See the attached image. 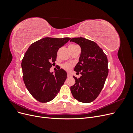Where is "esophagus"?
Wrapping results in <instances>:
<instances>
[{
	"mask_svg": "<svg viewBox=\"0 0 133 133\" xmlns=\"http://www.w3.org/2000/svg\"><path fill=\"white\" fill-rule=\"evenodd\" d=\"M67 75H68V77H71V74H70V73H68L67 74Z\"/></svg>",
	"mask_w": 133,
	"mask_h": 133,
	"instance_id": "34e87169",
	"label": "esophagus"
}]
</instances>
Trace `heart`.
<instances>
[{
    "mask_svg": "<svg viewBox=\"0 0 133 133\" xmlns=\"http://www.w3.org/2000/svg\"><path fill=\"white\" fill-rule=\"evenodd\" d=\"M77 46L78 45H69V46H71V47H75V46ZM73 66V64H71L70 63H64L62 65V67L63 69H64V70H65L66 71H70L72 69Z\"/></svg>",
    "mask_w": 133,
    "mask_h": 133,
    "instance_id": "b5f03b06",
    "label": "heart"
}]
</instances>
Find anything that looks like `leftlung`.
I'll return each mask as SVG.
<instances>
[{"label":"left lung","instance_id":"left-lung-1","mask_svg":"<svg viewBox=\"0 0 133 133\" xmlns=\"http://www.w3.org/2000/svg\"><path fill=\"white\" fill-rule=\"evenodd\" d=\"M70 42L79 44L82 52L79 61L74 68L82 76H73L75 83L70 87L73 97L80 102H92L98 97L108 74V58L97 44L89 39L73 38Z\"/></svg>","mask_w":133,"mask_h":133}]
</instances>
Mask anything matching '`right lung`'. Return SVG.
Segmentation results:
<instances>
[{"label": "right lung", "instance_id": "add662e5", "mask_svg": "<svg viewBox=\"0 0 133 133\" xmlns=\"http://www.w3.org/2000/svg\"><path fill=\"white\" fill-rule=\"evenodd\" d=\"M70 38H44L33 43L22 59L23 78L30 94L41 103L53 100L59 92L67 77L60 68L55 74L50 69L55 64L57 52Z\"/></svg>", "mask_w": 133, "mask_h": 133}]
</instances>
